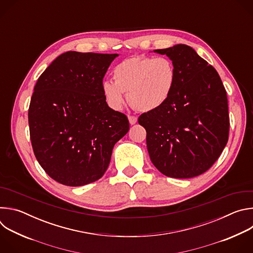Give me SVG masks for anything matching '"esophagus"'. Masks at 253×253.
<instances>
[{
  "label": "esophagus",
  "mask_w": 253,
  "mask_h": 253,
  "mask_svg": "<svg viewBox=\"0 0 253 253\" xmlns=\"http://www.w3.org/2000/svg\"><path fill=\"white\" fill-rule=\"evenodd\" d=\"M128 120H129V123H130L131 125H134V124H136V122H137V117L129 115V116H128Z\"/></svg>",
  "instance_id": "1"
}]
</instances>
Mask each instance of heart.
<instances>
[{
	"mask_svg": "<svg viewBox=\"0 0 253 253\" xmlns=\"http://www.w3.org/2000/svg\"><path fill=\"white\" fill-rule=\"evenodd\" d=\"M113 79L104 80L102 94L111 108L121 109L124 94L135 109L149 112L169 99L176 79L175 67L167 57L135 56L123 60L113 69Z\"/></svg>",
	"mask_w": 253,
	"mask_h": 253,
	"instance_id": "heart-1",
	"label": "heart"
}]
</instances>
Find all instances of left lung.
Here are the masks:
<instances>
[{"instance_id":"1","label":"left lung","mask_w":253,"mask_h":253,"mask_svg":"<svg viewBox=\"0 0 253 253\" xmlns=\"http://www.w3.org/2000/svg\"><path fill=\"white\" fill-rule=\"evenodd\" d=\"M154 52L174 64L175 85L166 103L138 122L147 132L154 166L168 177L192 178L207 171L226 146V91L217 71L191 47L178 44Z\"/></svg>"}]
</instances>
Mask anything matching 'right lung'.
Here are the masks:
<instances>
[{
    "mask_svg": "<svg viewBox=\"0 0 253 253\" xmlns=\"http://www.w3.org/2000/svg\"><path fill=\"white\" fill-rule=\"evenodd\" d=\"M118 54L66 52L35 85L29 107L32 147L57 182L82 186L100 179L129 130L126 115L108 106L101 84Z\"/></svg>",
    "mask_w": 253,
    "mask_h": 253,
    "instance_id": "obj_1",
    "label": "right lung"
}]
</instances>
